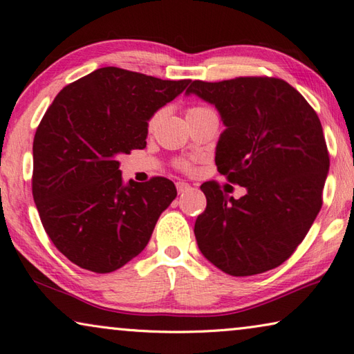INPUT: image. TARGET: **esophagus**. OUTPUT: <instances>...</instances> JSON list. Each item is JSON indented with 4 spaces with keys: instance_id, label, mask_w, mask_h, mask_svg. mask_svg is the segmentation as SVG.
<instances>
[{
    "instance_id": "34e87169",
    "label": "esophagus",
    "mask_w": 354,
    "mask_h": 354,
    "mask_svg": "<svg viewBox=\"0 0 354 354\" xmlns=\"http://www.w3.org/2000/svg\"><path fill=\"white\" fill-rule=\"evenodd\" d=\"M190 189H192V185H190V184L183 183V181H178V183H176V190H178V193H179V194H183V193H185V192H189Z\"/></svg>"
}]
</instances>
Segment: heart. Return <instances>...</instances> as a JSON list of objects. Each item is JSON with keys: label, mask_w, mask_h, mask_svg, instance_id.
Returning <instances> with one entry per match:
<instances>
[{"label": "heart", "mask_w": 354, "mask_h": 354, "mask_svg": "<svg viewBox=\"0 0 354 354\" xmlns=\"http://www.w3.org/2000/svg\"><path fill=\"white\" fill-rule=\"evenodd\" d=\"M205 111H209V109H207V108H201V106H194V108H190L189 111H187V117L198 115V114H202V112H205ZM161 114H162V111H158V112H155V114H153L152 117H150L149 123H147L149 129H152V127L156 124V122H158V120H160ZM181 167H184V169H189V165H187V164H181Z\"/></svg>", "instance_id": "b5f03b06"}]
</instances>
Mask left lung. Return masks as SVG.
I'll list each match as a JSON object with an SVG mask.
<instances>
[{"label":"left lung","mask_w":354,"mask_h":354,"mask_svg":"<svg viewBox=\"0 0 354 354\" xmlns=\"http://www.w3.org/2000/svg\"><path fill=\"white\" fill-rule=\"evenodd\" d=\"M185 94L219 111L225 131L216 146L217 170L246 189L234 199L217 183L201 185L207 198L194 223L201 252L234 277L280 266L322 205L330 160L317 112L275 77L194 80Z\"/></svg>","instance_id":"8db88e82"}]
</instances>
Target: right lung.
Masks as SVG:
<instances>
[{
	"instance_id": "add662e5",
	"label": "right lung",
	"mask_w": 354,
	"mask_h": 354,
	"mask_svg": "<svg viewBox=\"0 0 354 354\" xmlns=\"http://www.w3.org/2000/svg\"><path fill=\"white\" fill-rule=\"evenodd\" d=\"M190 82L104 66L66 85L45 112L33 140V199L74 265L108 274L149 243L176 187L161 176L124 184L118 156L146 147L150 117Z\"/></svg>"
}]
</instances>
